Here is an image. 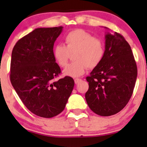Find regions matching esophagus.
<instances>
[{
    "label": "esophagus",
    "instance_id": "34e87169",
    "mask_svg": "<svg viewBox=\"0 0 147 147\" xmlns=\"http://www.w3.org/2000/svg\"><path fill=\"white\" fill-rule=\"evenodd\" d=\"M81 81H82V80H81V79H79V78H76V79L75 80V84H78V83L80 82Z\"/></svg>",
    "mask_w": 147,
    "mask_h": 147
}]
</instances>
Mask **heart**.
Wrapping results in <instances>:
<instances>
[{
    "mask_svg": "<svg viewBox=\"0 0 147 147\" xmlns=\"http://www.w3.org/2000/svg\"><path fill=\"white\" fill-rule=\"evenodd\" d=\"M65 45L58 44L53 48V56L59 66L67 65L71 54L75 61L63 71L66 76L77 78L82 75L87 67L94 68L100 64L105 56V43L100 38L82 29L68 32L65 37Z\"/></svg>",
    "mask_w": 147,
    "mask_h": 147,
    "instance_id": "1",
    "label": "heart"
}]
</instances>
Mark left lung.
Here are the masks:
<instances>
[{
    "label": "left lung",
    "instance_id": "obj_1",
    "mask_svg": "<svg viewBox=\"0 0 147 147\" xmlns=\"http://www.w3.org/2000/svg\"><path fill=\"white\" fill-rule=\"evenodd\" d=\"M137 77V63L130 45L121 34L108 32L103 60L86 78L89 107L103 117L118 113L129 101Z\"/></svg>",
    "mask_w": 147,
    "mask_h": 147
}]
</instances>
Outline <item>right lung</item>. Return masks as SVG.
<instances>
[{"mask_svg": "<svg viewBox=\"0 0 147 147\" xmlns=\"http://www.w3.org/2000/svg\"><path fill=\"white\" fill-rule=\"evenodd\" d=\"M63 27L36 28L19 40L12 51L10 79L25 106L37 116L51 118L64 110L73 79L60 73L53 46Z\"/></svg>", "mask_w": 147, "mask_h": 147, "instance_id": "add662e5", "label": "right lung"}]
</instances>
